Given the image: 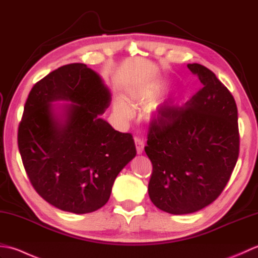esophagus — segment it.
Here are the masks:
<instances>
[{"mask_svg":"<svg viewBox=\"0 0 258 258\" xmlns=\"http://www.w3.org/2000/svg\"><path fill=\"white\" fill-rule=\"evenodd\" d=\"M134 142H135V146H136V152L139 153V154H142L144 151V141L140 139V138H134Z\"/></svg>","mask_w":258,"mask_h":258,"instance_id":"34e87169","label":"esophagus"}]
</instances>
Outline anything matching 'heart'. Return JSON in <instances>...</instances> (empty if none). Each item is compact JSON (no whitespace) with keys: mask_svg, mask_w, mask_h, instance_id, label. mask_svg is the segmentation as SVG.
<instances>
[{"mask_svg":"<svg viewBox=\"0 0 258 258\" xmlns=\"http://www.w3.org/2000/svg\"><path fill=\"white\" fill-rule=\"evenodd\" d=\"M160 89L158 87H142L140 90H136L130 95V101L133 104H146L155 101L158 95ZM114 111L118 116L123 118H128L132 115V109L123 98H116L114 102Z\"/></svg>","mask_w":258,"mask_h":258,"instance_id":"heart-1","label":"heart"}]
</instances>
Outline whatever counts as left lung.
<instances>
[{
  "label": "left lung",
  "instance_id": "left-lung-1",
  "mask_svg": "<svg viewBox=\"0 0 258 258\" xmlns=\"http://www.w3.org/2000/svg\"><path fill=\"white\" fill-rule=\"evenodd\" d=\"M187 68L203 87L183 106L162 107L145 146L153 165L150 199L175 215L215 201L239 154L237 106L231 92L207 68L197 63Z\"/></svg>",
  "mask_w": 258,
  "mask_h": 258
}]
</instances>
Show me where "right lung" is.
Returning a JSON list of instances; mask_svg holds the SVG:
<instances>
[{"mask_svg": "<svg viewBox=\"0 0 258 258\" xmlns=\"http://www.w3.org/2000/svg\"><path fill=\"white\" fill-rule=\"evenodd\" d=\"M70 100L58 115L51 102ZM111 94L85 64L58 68L32 87L19 124L25 172L42 199L75 214L107 203L118 173L136 155L133 136L100 117Z\"/></svg>", "mask_w": 258, "mask_h": 258, "instance_id": "add662e5", "label": "right lung"}]
</instances>
